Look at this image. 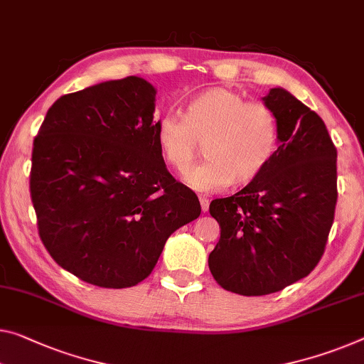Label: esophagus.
<instances>
[{
    "label": "esophagus",
    "mask_w": 364,
    "mask_h": 364,
    "mask_svg": "<svg viewBox=\"0 0 364 364\" xmlns=\"http://www.w3.org/2000/svg\"><path fill=\"white\" fill-rule=\"evenodd\" d=\"M198 200H200L201 211H203V213H206V211H208V208H210V198H206V197H203V195H200Z\"/></svg>",
    "instance_id": "esophagus-1"
}]
</instances>
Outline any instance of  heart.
Instances as JSON below:
<instances>
[{
  "mask_svg": "<svg viewBox=\"0 0 364 364\" xmlns=\"http://www.w3.org/2000/svg\"><path fill=\"white\" fill-rule=\"evenodd\" d=\"M154 139L161 158L177 172L188 169L203 141L206 159L187 172L186 182L206 192L259 177L277 154L279 124L267 104L211 87L190 99L182 117L161 115Z\"/></svg>",
  "mask_w": 364,
  "mask_h": 364,
  "instance_id": "1",
  "label": "heart"
}]
</instances>
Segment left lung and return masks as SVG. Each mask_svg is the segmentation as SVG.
<instances>
[{
    "label": "left lung",
    "mask_w": 364,
    "mask_h": 364,
    "mask_svg": "<svg viewBox=\"0 0 364 364\" xmlns=\"http://www.w3.org/2000/svg\"><path fill=\"white\" fill-rule=\"evenodd\" d=\"M264 102L278 117L277 154L247 187L210 203L221 229L210 272L242 296L282 291L314 270L338 197L337 148L323 120L282 87Z\"/></svg>",
    "instance_id": "1"
}]
</instances>
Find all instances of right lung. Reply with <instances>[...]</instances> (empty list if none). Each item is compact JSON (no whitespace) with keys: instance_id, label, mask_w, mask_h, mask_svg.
<instances>
[{"instance_id":"obj_1","label":"right lung","mask_w":364,"mask_h":364,"mask_svg":"<svg viewBox=\"0 0 364 364\" xmlns=\"http://www.w3.org/2000/svg\"><path fill=\"white\" fill-rule=\"evenodd\" d=\"M154 87L138 76L65 94L33 138L31 198L57 264L100 288L149 277L167 237L200 216L154 139Z\"/></svg>"}]
</instances>
